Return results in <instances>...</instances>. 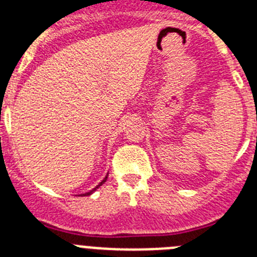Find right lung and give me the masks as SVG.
I'll list each match as a JSON object with an SVG mask.
<instances>
[{"label": "right lung", "instance_id": "add662e5", "mask_svg": "<svg viewBox=\"0 0 257 257\" xmlns=\"http://www.w3.org/2000/svg\"><path fill=\"white\" fill-rule=\"evenodd\" d=\"M106 178H108V176H105V179H104V180H103V181H101V183H100V184H99V185H97V187H96V188H99V187H100V185H101V184H104V183H105V181H106ZM96 188H95V189H92V190H91V192H88V193H86L85 196H90V194H91V193H92V192H94V190H96Z\"/></svg>", "mask_w": 257, "mask_h": 257}]
</instances>
